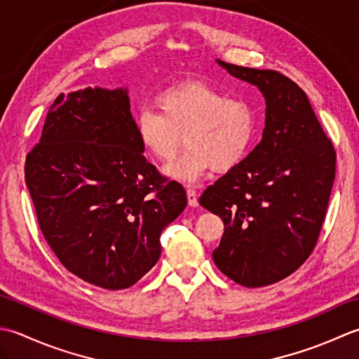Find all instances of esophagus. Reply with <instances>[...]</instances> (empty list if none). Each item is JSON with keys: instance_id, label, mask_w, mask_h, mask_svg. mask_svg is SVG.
Returning <instances> with one entry per match:
<instances>
[{"instance_id": "34e87169", "label": "esophagus", "mask_w": 359, "mask_h": 359, "mask_svg": "<svg viewBox=\"0 0 359 359\" xmlns=\"http://www.w3.org/2000/svg\"><path fill=\"white\" fill-rule=\"evenodd\" d=\"M186 194H187L189 206H192V208H196V206H198V194H196V190L189 187V189L186 190Z\"/></svg>"}]
</instances>
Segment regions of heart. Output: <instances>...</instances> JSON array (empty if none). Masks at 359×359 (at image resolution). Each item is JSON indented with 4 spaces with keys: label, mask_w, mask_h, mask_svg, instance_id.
I'll use <instances>...</instances> for the list:
<instances>
[{
    "label": "heart",
    "mask_w": 359,
    "mask_h": 359,
    "mask_svg": "<svg viewBox=\"0 0 359 359\" xmlns=\"http://www.w3.org/2000/svg\"><path fill=\"white\" fill-rule=\"evenodd\" d=\"M159 111L144 108L135 116L142 149L158 161H170L186 141L182 155L165 167L170 178L195 182L208 170L228 172L250 153L257 114L245 97L200 80L165 88L156 96Z\"/></svg>",
    "instance_id": "obj_1"
}]
</instances>
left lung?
<instances>
[{
  "label": "left lung",
  "instance_id": "obj_1",
  "mask_svg": "<svg viewBox=\"0 0 359 359\" xmlns=\"http://www.w3.org/2000/svg\"><path fill=\"white\" fill-rule=\"evenodd\" d=\"M218 63L260 88L266 123L257 147L204 190L200 204L224 224L212 252L218 269L241 287H266L301 268L316 246L336 151L306 94L291 79L274 69Z\"/></svg>",
  "mask_w": 359,
  "mask_h": 359
}]
</instances>
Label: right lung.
<instances>
[{
  "instance_id": "obj_1",
  "label": "right lung",
  "mask_w": 359,
  "mask_h": 359,
  "mask_svg": "<svg viewBox=\"0 0 359 359\" xmlns=\"http://www.w3.org/2000/svg\"><path fill=\"white\" fill-rule=\"evenodd\" d=\"M123 90L86 88L50 105L25 178L40 231L69 273L105 290L156 265L186 190L147 163Z\"/></svg>"
}]
</instances>
